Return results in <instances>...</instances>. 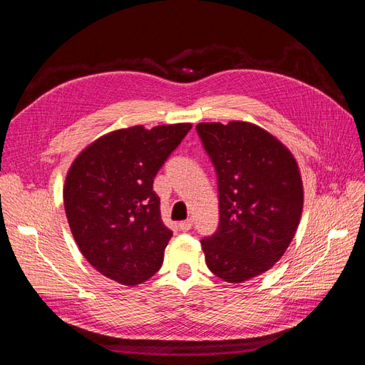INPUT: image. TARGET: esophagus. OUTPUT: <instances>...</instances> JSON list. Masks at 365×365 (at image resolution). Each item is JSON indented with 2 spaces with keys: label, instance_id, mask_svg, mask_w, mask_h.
<instances>
[{
  "label": "esophagus",
  "instance_id": "34e87169",
  "mask_svg": "<svg viewBox=\"0 0 365 365\" xmlns=\"http://www.w3.org/2000/svg\"><path fill=\"white\" fill-rule=\"evenodd\" d=\"M180 230L181 231H189L192 227H193V220L192 219H187V220H182V222L178 224Z\"/></svg>",
  "mask_w": 365,
  "mask_h": 365
}]
</instances>
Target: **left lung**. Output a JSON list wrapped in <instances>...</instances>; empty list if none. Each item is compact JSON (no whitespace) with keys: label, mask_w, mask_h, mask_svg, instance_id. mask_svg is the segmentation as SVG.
I'll return each instance as SVG.
<instances>
[{"label":"left lung","mask_w":365,"mask_h":365,"mask_svg":"<svg viewBox=\"0 0 365 365\" xmlns=\"http://www.w3.org/2000/svg\"><path fill=\"white\" fill-rule=\"evenodd\" d=\"M217 176L219 225L201 240L208 269L228 283L268 271L289 247L303 210L292 153L264 129L230 121L196 125Z\"/></svg>","instance_id":"obj_1"}]
</instances>
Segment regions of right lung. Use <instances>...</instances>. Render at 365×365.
I'll list each match as a JSON object with an SVG mask.
<instances>
[{
	"label": "right lung",
	"mask_w": 365,
	"mask_h": 365,
	"mask_svg": "<svg viewBox=\"0 0 365 365\" xmlns=\"http://www.w3.org/2000/svg\"><path fill=\"white\" fill-rule=\"evenodd\" d=\"M190 129V123L118 129L71 164L65 213L83 257L105 277L135 286L161 268L173 233L161 220L153 178Z\"/></svg>",
	"instance_id": "1"
}]
</instances>
